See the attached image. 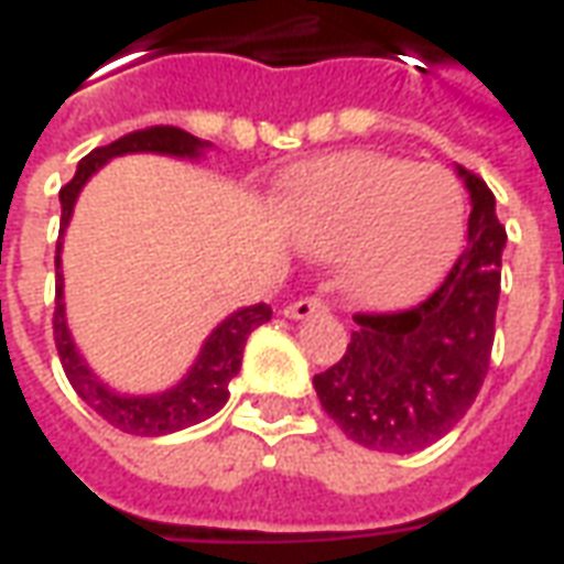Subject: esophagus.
Masks as SVG:
<instances>
[{
  "mask_svg": "<svg viewBox=\"0 0 564 564\" xmlns=\"http://www.w3.org/2000/svg\"><path fill=\"white\" fill-rule=\"evenodd\" d=\"M319 311H326V302L317 299V295H305V299H299L293 305L283 307V314L290 319H307L314 317V314H319Z\"/></svg>",
  "mask_w": 564,
  "mask_h": 564,
  "instance_id": "1",
  "label": "esophagus"
}]
</instances>
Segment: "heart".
<instances>
[{
  "instance_id": "obj_1",
  "label": "heart",
  "mask_w": 564,
  "mask_h": 564,
  "mask_svg": "<svg viewBox=\"0 0 564 564\" xmlns=\"http://www.w3.org/2000/svg\"><path fill=\"white\" fill-rule=\"evenodd\" d=\"M290 232L314 253H341V283L362 305H402L441 278L465 232V198L441 169L344 153L295 177Z\"/></svg>"
}]
</instances>
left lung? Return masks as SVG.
Masks as SVG:
<instances>
[{
    "mask_svg": "<svg viewBox=\"0 0 564 564\" xmlns=\"http://www.w3.org/2000/svg\"><path fill=\"white\" fill-rule=\"evenodd\" d=\"M459 174L471 193L468 247L444 283L408 311L356 314L341 359L314 375L323 411L368 449L435 444L468 414L489 371L508 232L492 189L462 165Z\"/></svg>",
    "mask_w": 564,
    "mask_h": 564,
    "instance_id": "1",
    "label": "left lung"
}]
</instances>
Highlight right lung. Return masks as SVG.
<instances>
[{"instance_id": "add662e5", "label": "right lung", "mask_w": 564, "mask_h": 564, "mask_svg": "<svg viewBox=\"0 0 564 564\" xmlns=\"http://www.w3.org/2000/svg\"><path fill=\"white\" fill-rule=\"evenodd\" d=\"M210 144L208 141L189 135L177 127H150L129 132L123 139L111 141L105 148H96L78 162V172L59 189V205H63V220H59V235L66 232L72 210L78 202V193L93 174L102 169L105 162L123 156V153H165V156H181V160H196ZM59 250L63 241L56 245V311H54V341L63 371L68 383L75 387L84 402L90 404L105 423H111L127 435L160 437L181 432L186 425H196L208 420L229 402V380L241 371V356L250 332L269 323V305L238 307L235 314L223 319L217 329L210 332L208 341L202 344L196 362L186 371L181 383H174L172 390L160 395H123L115 392L108 383L96 378L90 366L84 362L78 347L72 341V332L66 323V302H63V271H59Z\"/></svg>"}]
</instances>
